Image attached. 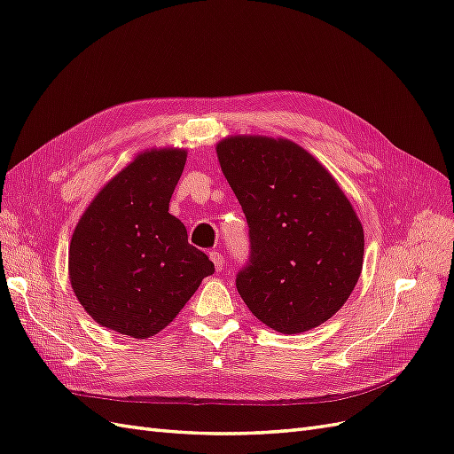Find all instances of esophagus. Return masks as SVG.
<instances>
[{
    "label": "esophagus",
    "mask_w": 454,
    "mask_h": 454,
    "mask_svg": "<svg viewBox=\"0 0 454 454\" xmlns=\"http://www.w3.org/2000/svg\"><path fill=\"white\" fill-rule=\"evenodd\" d=\"M210 259H212V263H214L217 272L223 269V255L222 254H219V252H210Z\"/></svg>",
    "instance_id": "34e87169"
}]
</instances>
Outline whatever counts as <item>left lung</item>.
Masks as SVG:
<instances>
[{"label": "left lung", "mask_w": 454, "mask_h": 454, "mask_svg": "<svg viewBox=\"0 0 454 454\" xmlns=\"http://www.w3.org/2000/svg\"><path fill=\"white\" fill-rule=\"evenodd\" d=\"M215 153L250 227L244 303L284 335L327 322L364 265V227L335 177L286 138L227 136Z\"/></svg>", "instance_id": "8db88e82"}]
</instances>
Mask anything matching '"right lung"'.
Returning a JSON list of instances; mask_svg holds the SVG:
<instances>
[{
    "label": "right lung",
    "mask_w": 454,
    "mask_h": 454,
    "mask_svg": "<svg viewBox=\"0 0 454 454\" xmlns=\"http://www.w3.org/2000/svg\"><path fill=\"white\" fill-rule=\"evenodd\" d=\"M187 149L153 147L136 155L92 199L77 222L67 272L96 324L147 339L167 327L214 272L168 212Z\"/></svg>",
    "instance_id": "obj_1"
}]
</instances>
